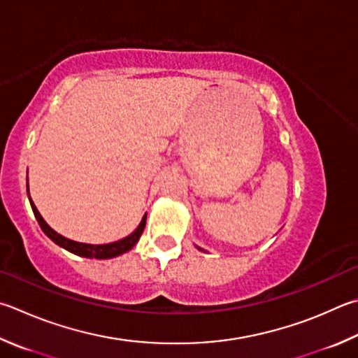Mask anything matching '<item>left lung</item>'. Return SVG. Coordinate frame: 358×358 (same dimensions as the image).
Wrapping results in <instances>:
<instances>
[{
	"mask_svg": "<svg viewBox=\"0 0 358 358\" xmlns=\"http://www.w3.org/2000/svg\"><path fill=\"white\" fill-rule=\"evenodd\" d=\"M197 249H199V250H203V249H200V247H197Z\"/></svg>",
	"mask_w": 358,
	"mask_h": 358,
	"instance_id": "left-lung-1",
	"label": "left lung"
}]
</instances>
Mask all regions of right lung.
I'll return each mask as SVG.
<instances>
[{"label": "right lung", "instance_id": "add662e5", "mask_svg": "<svg viewBox=\"0 0 358 358\" xmlns=\"http://www.w3.org/2000/svg\"><path fill=\"white\" fill-rule=\"evenodd\" d=\"M28 197H29V203H31V208H32V213H34L37 222H38V225H41V229L43 230L45 235H47L55 244L62 247V249H66V250H69L71 253H75V255H80V257H84V258L108 259V258L119 257V255H122V253H125V252L133 249V247L136 245V243L139 241L142 231H144V229H145L147 214H144V217H142L141 224L138 225V229H136L131 233V235H128L127 238H123V239H119V241H115V243H109V244H86V243L71 241V239L59 235V233H56L47 222H45L43 217L41 216V213L37 211L34 201H32V199L29 196V187H28Z\"/></svg>", "mask_w": 358, "mask_h": 358}]
</instances>
